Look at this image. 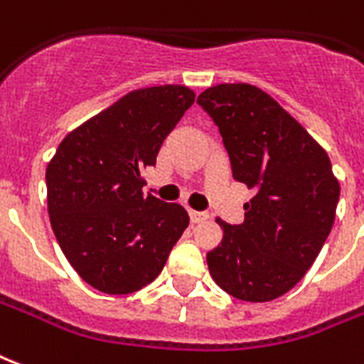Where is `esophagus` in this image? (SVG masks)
Segmentation results:
<instances>
[{
  "label": "esophagus",
  "mask_w": 364,
  "mask_h": 364,
  "mask_svg": "<svg viewBox=\"0 0 364 364\" xmlns=\"http://www.w3.org/2000/svg\"><path fill=\"white\" fill-rule=\"evenodd\" d=\"M189 216L195 223H200V222H206V220L210 218V214H208V212H198V210H191Z\"/></svg>",
  "instance_id": "1"
}]
</instances>
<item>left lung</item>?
<instances>
[{"label": "left lung", "mask_w": 364, "mask_h": 364, "mask_svg": "<svg viewBox=\"0 0 364 364\" xmlns=\"http://www.w3.org/2000/svg\"><path fill=\"white\" fill-rule=\"evenodd\" d=\"M196 104L214 121L233 179L255 196L206 255L212 279L235 299L264 303L303 278L330 235L340 183L320 144L278 102L250 85H218Z\"/></svg>", "instance_id": "1"}]
</instances>
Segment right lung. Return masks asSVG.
Returning a JSON list of instances; mask_svg holds the SVG:
<instances>
[{
  "label": "right lung",
  "instance_id": "obj_1",
  "mask_svg": "<svg viewBox=\"0 0 364 364\" xmlns=\"http://www.w3.org/2000/svg\"><path fill=\"white\" fill-rule=\"evenodd\" d=\"M195 92L141 88L61 141L46 169L48 212L59 247L86 284L109 295L142 289L160 276L189 225L179 204L142 195L141 171L156 156Z\"/></svg>",
  "mask_w": 364,
  "mask_h": 364
}]
</instances>
